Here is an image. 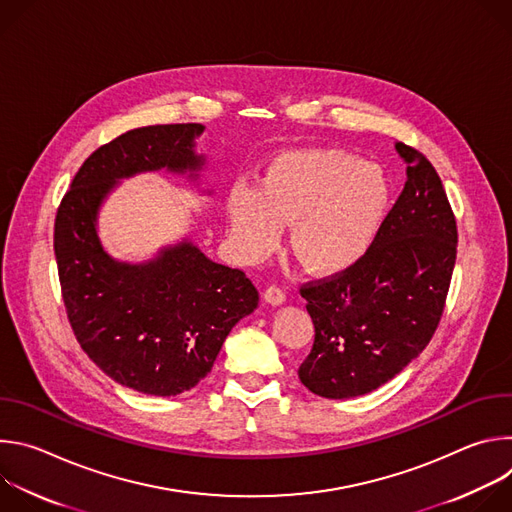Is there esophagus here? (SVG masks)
<instances>
[{"label":"esophagus","instance_id":"esophagus-1","mask_svg":"<svg viewBox=\"0 0 512 512\" xmlns=\"http://www.w3.org/2000/svg\"><path fill=\"white\" fill-rule=\"evenodd\" d=\"M265 302L271 306H281L285 302V291L277 285H269L265 289Z\"/></svg>","mask_w":512,"mask_h":512}]
</instances>
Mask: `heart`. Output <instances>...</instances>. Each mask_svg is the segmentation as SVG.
<instances>
[{"label": "heart", "mask_w": 512, "mask_h": 512, "mask_svg": "<svg viewBox=\"0 0 512 512\" xmlns=\"http://www.w3.org/2000/svg\"><path fill=\"white\" fill-rule=\"evenodd\" d=\"M393 204L377 164L338 148L287 150L269 160L259 184L227 196L229 243L245 263L269 257L289 225V247L314 275H338L373 249Z\"/></svg>", "instance_id": "b5f03b06"}]
</instances>
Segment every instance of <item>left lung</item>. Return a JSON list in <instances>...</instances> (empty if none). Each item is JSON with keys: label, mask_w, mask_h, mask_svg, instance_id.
<instances>
[{"label": "left lung", "mask_w": 512, "mask_h": 512, "mask_svg": "<svg viewBox=\"0 0 512 512\" xmlns=\"http://www.w3.org/2000/svg\"><path fill=\"white\" fill-rule=\"evenodd\" d=\"M405 188L358 265L304 285L316 338L298 371L326 399L367 395L429 344L450 289L458 229L440 176L429 160L397 141Z\"/></svg>", "instance_id": "obj_1"}]
</instances>
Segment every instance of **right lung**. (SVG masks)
Returning <instances> with one entry per match:
<instances>
[{"label":"right lung","mask_w":512,"mask_h":512,"mask_svg":"<svg viewBox=\"0 0 512 512\" xmlns=\"http://www.w3.org/2000/svg\"><path fill=\"white\" fill-rule=\"evenodd\" d=\"M200 123L131 129L95 150L64 194L54 223V255L68 322L81 348L115 383L158 397L196 387L233 326L259 294L241 269L208 259L190 239L154 259L111 257L97 221L123 178L168 170L198 180ZM210 194V190H206Z\"/></svg>","instance_id":"right-lung-1"}]
</instances>
